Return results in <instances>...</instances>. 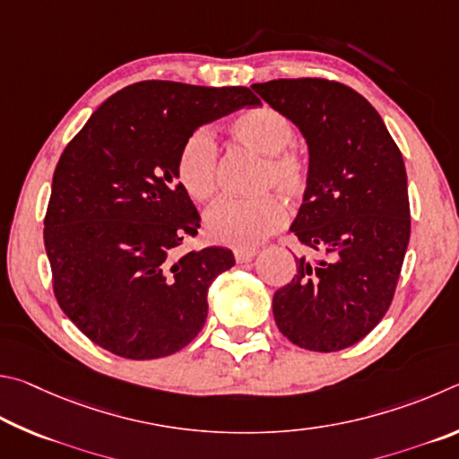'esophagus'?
Returning a JSON list of instances; mask_svg holds the SVG:
<instances>
[{"mask_svg": "<svg viewBox=\"0 0 459 459\" xmlns=\"http://www.w3.org/2000/svg\"><path fill=\"white\" fill-rule=\"evenodd\" d=\"M255 255V250H234V258H236V262L238 264H244V262H247V260H252Z\"/></svg>", "mask_w": 459, "mask_h": 459, "instance_id": "34e87169", "label": "esophagus"}]
</instances>
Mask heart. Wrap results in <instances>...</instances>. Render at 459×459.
Masks as SVG:
<instances>
[{"instance_id":"obj_1","label":"heart","mask_w":459,"mask_h":459,"mask_svg":"<svg viewBox=\"0 0 459 459\" xmlns=\"http://www.w3.org/2000/svg\"><path fill=\"white\" fill-rule=\"evenodd\" d=\"M234 141L260 155L252 191L254 197H223L205 212L204 228L212 242L250 250L286 223V201L300 199L310 183V160L292 143L294 125L272 107H255L242 112L230 125ZM217 143L209 128L201 126L183 141L177 152V181L187 195L204 204L217 191Z\"/></svg>"}]
</instances>
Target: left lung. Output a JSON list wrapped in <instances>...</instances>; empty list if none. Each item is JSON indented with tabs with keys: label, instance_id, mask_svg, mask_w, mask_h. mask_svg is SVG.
Here are the masks:
<instances>
[{
	"label": "left lung",
	"instance_id": "8db88e82",
	"mask_svg": "<svg viewBox=\"0 0 459 459\" xmlns=\"http://www.w3.org/2000/svg\"><path fill=\"white\" fill-rule=\"evenodd\" d=\"M252 88L308 143L310 183L290 231L320 254L296 258L292 282L272 300L274 320L300 349H349L381 323L399 282L411 234L403 157L349 86L280 78Z\"/></svg>",
	"mask_w": 459,
	"mask_h": 459
}]
</instances>
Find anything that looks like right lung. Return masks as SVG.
<instances>
[{"mask_svg": "<svg viewBox=\"0 0 459 459\" xmlns=\"http://www.w3.org/2000/svg\"><path fill=\"white\" fill-rule=\"evenodd\" d=\"M246 86L143 80L92 112L56 165L44 217L52 288L72 323L118 357L160 359L195 339L225 247L179 254L199 213L177 181L197 126L258 107Z\"/></svg>", "mask_w": 459, "mask_h": 459, "instance_id": "1", "label": "right lung"}]
</instances>
